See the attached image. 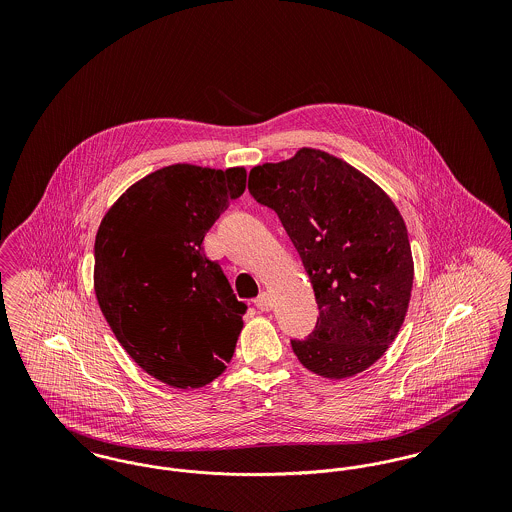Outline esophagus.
<instances>
[{"label":"esophagus","mask_w":512,"mask_h":512,"mask_svg":"<svg viewBox=\"0 0 512 512\" xmlns=\"http://www.w3.org/2000/svg\"><path fill=\"white\" fill-rule=\"evenodd\" d=\"M255 307L259 311H270L272 309V301H270V295L267 292L259 293V297L255 299Z\"/></svg>","instance_id":"34e87169"}]
</instances>
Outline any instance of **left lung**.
I'll return each instance as SVG.
<instances>
[{"mask_svg": "<svg viewBox=\"0 0 512 512\" xmlns=\"http://www.w3.org/2000/svg\"><path fill=\"white\" fill-rule=\"evenodd\" d=\"M247 188L276 211L315 290V332L292 340L299 363L330 380L374 365L397 338L413 290L409 234L390 195L313 147L253 167Z\"/></svg>", "mask_w": 512, "mask_h": 512, "instance_id": "left-lung-1", "label": "left lung"}]
</instances>
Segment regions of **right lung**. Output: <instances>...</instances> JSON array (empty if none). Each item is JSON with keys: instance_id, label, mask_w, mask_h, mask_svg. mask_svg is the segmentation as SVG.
Masks as SVG:
<instances>
[{"instance_id": "right-lung-1", "label": "right lung", "mask_w": 512, "mask_h": 512, "mask_svg": "<svg viewBox=\"0 0 512 512\" xmlns=\"http://www.w3.org/2000/svg\"><path fill=\"white\" fill-rule=\"evenodd\" d=\"M244 167L169 165L111 205L94 245L99 309L124 351L159 382L203 388L224 372L245 307L203 238L244 194Z\"/></svg>"}]
</instances>
